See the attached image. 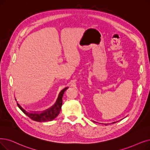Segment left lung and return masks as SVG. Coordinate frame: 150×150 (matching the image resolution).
<instances>
[{
    "mask_svg": "<svg viewBox=\"0 0 150 150\" xmlns=\"http://www.w3.org/2000/svg\"><path fill=\"white\" fill-rule=\"evenodd\" d=\"M115 122H113V123H115ZM104 125H105L107 126V125H108V124H104Z\"/></svg>",
    "mask_w": 150,
    "mask_h": 150,
    "instance_id": "obj_1",
    "label": "left lung"
}]
</instances>
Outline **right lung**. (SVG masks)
Returning a JSON list of instances; mask_svg holds the SVG:
<instances>
[{"instance_id": "1", "label": "right lung", "mask_w": 150, "mask_h": 150, "mask_svg": "<svg viewBox=\"0 0 150 150\" xmlns=\"http://www.w3.org/2000/svg\"><path fill=\"white\" fill-rule=\"evenodd\" d=\"M67 88H64L61 91L59 96H58L57 99L56 103L53 106L50 107V108L45 110V111H43L41 112H29L28 110L23 108L18 102H17V105L18 107L20 108L21 111L24 114L26 115L28 117H29V118L32 120L38 121V122H45V121H52L53 120L56 116H57V115H59V113L61 112V109L62 104L63 94L65 92V91H66ZM15 100H16V98H15Z\"/></svg>"}]
</instances>
